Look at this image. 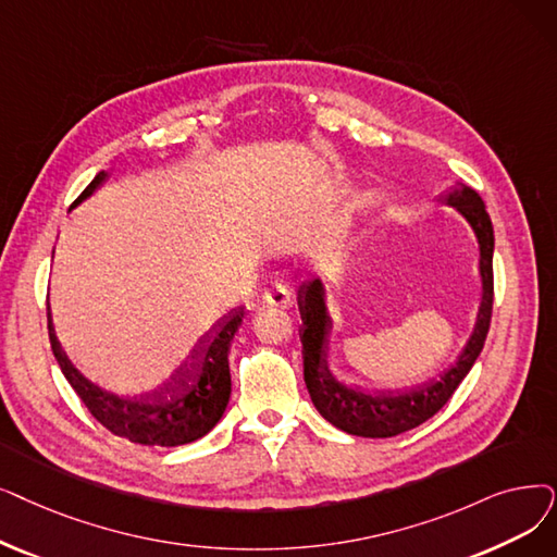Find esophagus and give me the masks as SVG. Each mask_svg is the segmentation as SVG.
<instances>
[{
	"mask_svg": "<svg viewBox=\"0 0 557 557\" xmlns=\"http://www.w3.org/2000/svg\"><path fill=\"white\" fill-rule=\"evenodd\" d=\"M263 302L265 305H273V307H282L288 309L294 305V288L284 284V282H275L273 286H269L263 292Z\"/></svg>",
	"mask_w": 557,
	"mask_h": 557,
	"instance_id": "obj_1",
	"label": "esophagus"
}]
</instances>
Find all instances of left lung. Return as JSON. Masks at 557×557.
Instances as JSON below:
<instances>
[{
    "mask_svg": "<svg viewBox=\"0 0 557 557\" xmlns=\"http://www.w3.org/2000/svg\"><path fill=\"white\" fill-rule=\"evenodd\" d=\"M446 202L462 211L471 223L480 244V275H482V305L478 311V323L467 342L462 355L442 375V380L428 382L419 389L398 394H364L359 389L334 380L327 369V332L330 317L323 302V284L319 280L307 282L298 292L300 307V342H302V371L305 384L313 407L338 430L355 437H396L400 432L412 430L434 417L448 403L455 389L471 371L478 359L492 323L494 307V227L485 209V202L469 186L453 188Z\"/></svg>",
    "mask_w": 557,
    "mask_h": 557,
    "instance_id": "left-lung-1",
    "label": "left lung"
}]
</instances>
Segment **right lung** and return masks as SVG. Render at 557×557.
Here are the masks:
<instances>
[{"instance_id": "obj_1", "label": "right lung", "mask_w": 557, "mask_h": 557, "mask_svg": "<svg viewBox=\"0 0 557 557\" xmlns=\"http://www.w3.org/2000/svg\"><path fill=\"white\" fill-rule=\"evenodd\" d=\"M104 180V171L95 175L72 207L86 200ZM240 321H244V307H236L200 338L177 373L159 392L140 398L115 396L86 380L63 352L50 313H47V330L65 380L95 419L109 432L134 444L171 448L205 437L221 421L232 392L227 350Z\"/></svg>"}]
</instances>
